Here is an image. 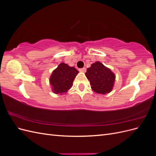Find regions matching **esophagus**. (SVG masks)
I'll list each match as a JSON object with an SVG mask.
<instances>
[{"mask_svg":"<svg viewBox=\"0 0 156 156\" xmlns=\"http://www.w3.org/2000/svg\"><path fill=\"white\" fill-rule=\"evenodd\" d=\"M86 68H80L79 69V72H86Z\"/></svg>","mask_w":156,"mask_h":156,"instance_id":"34e87169","label":"esophagus"}]
</instances>
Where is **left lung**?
Returning <instances> with one entry per match:
<instances>
[{
  "mask_svg": "<svg viewBox=\"0 0 156 156\" xmlns=\"http://www.w3.org/2000/svg\"><path fill=\"white\" fill-rule=\"evenodd\" d=\"M91 84V88L98 94H105L112 89L115 81V75L110 69L100 62H96L88 68L85 73Z\"/></svg>",
  "mask_w": 156,
  "mask_h": 156,
  "instance_id": "8db88e82",
  "label": "left lung"
}]
</instances>
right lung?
<instances>
[{
	"label": "right lung",
	"mask_w": 156,
	"mask_h": 156,
	"mask_svg": "<svg viewBox=\"0 0 156 156\" xmlns=\"http://www.w3.org/2000/svg\"><path fill=\"white\" fill-rule=\"evenodd\" d=\"M79 73L74 67H69L66 64L61 63L55 69L50 77V84L55 94L67 92L72 87L73 81Z\"/></svg>",
	"instance_id": "obj_1"
}]
</instances>
